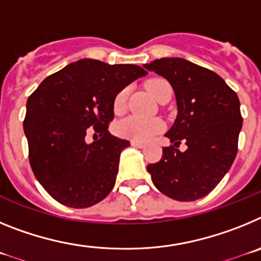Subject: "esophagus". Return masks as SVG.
<instances>
[{
  "label": "esophagus",
  "mask_w": 261,
  "mask_h": 261,
  "mask_svg": "<svg viewBox=\"0 0 261 261\" xmlns=\"http://www.w3.org/2000/svg\"><path fill=\"white\" fill-rule=\"evenodd\" d=\"M130 145L135 147H140V149L145 147V144H142V142H140V141H130Z\"/></svg>",
  "instance_id": "obj_1"
}]
</instances>
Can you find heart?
I'll return each instance as SVG.
<instances>
[{
    "mask_svg": "<svg viewBox=\"0 0 261 261\" xmlns=\"http://www.w3.org/2000/svg\"><path fill=\"white\" fill-rule=\"evenodd\" d=\"M146 89L155 100H159L167 91H171V87L165 80L149 81L146 84ZM126 96H128V89H123L117 93L114 100L115 112H121L125 108ZM162 129V120L146 119V117L136 116V115H130L116 124L117 135L120 137L133 140V141H149Z\"/></svg>",
    "mask_w": 261,
    "mask_h": 261,
    "instance_id": "1",
    "label": "heart"
}]
</instances>
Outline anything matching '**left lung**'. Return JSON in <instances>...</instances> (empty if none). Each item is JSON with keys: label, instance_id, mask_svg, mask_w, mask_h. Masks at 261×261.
<instances>
[{"label": "left lung", "instance_id": "1", "mask_svg": "<svg viewBox=\"0 0 261 261\" xmlns=\"http://www.w3.org/2000/svg\"><path fill=\"white\" fill-rule=\"evenodd\" d=\"M170 82L177 115L166 137L174 146L163 147L162 159L147 166L158 191L177 201H195L222 180L238 151L242 129L238 95L206 68L180 57H163L145 64ZM181 139L187 150L174 147Z\"/></svg>", "mask_w": 261, "mask_h": 261}]
</instances>
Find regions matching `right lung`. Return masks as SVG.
<instances>
[{"label": "right lung", "instance_id": "obj_1", "mask_svg": "<svg viewBox=\"0 0 261 261\" xmlns=\"http://www.w3.org/2000/svg\"><path fill=\"white\" fill-rule=\"evenodd\" d=\"M146 74L133 64L84 59L45 78L30 95L23 121L30 165L53 199L89 208L112 191L120 154L130 145L108 132L115 96ZM90 130L101 136L91 144Z\"/></svg>", "mask_w": 261, "mask_h": 261}]
</instances>
